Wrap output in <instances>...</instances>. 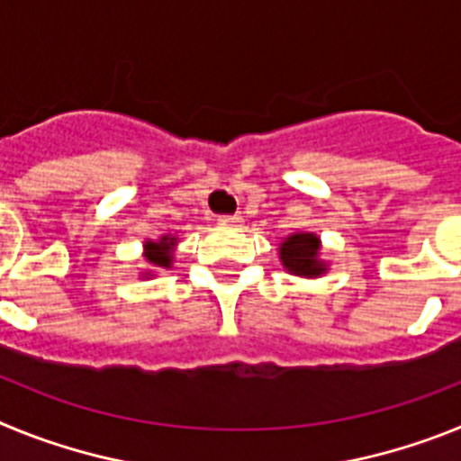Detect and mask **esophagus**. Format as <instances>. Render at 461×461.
<instances>
[{
	"instance_id": "34e87169",
	"label": "esophagus",
	"mask_w": 461,
	"mask_h": 461,
	"mask_svg": "<svg viewBox=\"0 0 461 461\" xmlns=\"http://www.w3.org/2000/svg\"><path fill=\"white\" fill-rule=\"evenodd\" d=\"M219 223H221V226H240V223H242V217H240V214H228V217H219Z\"/></svg>"
}]
</instances>
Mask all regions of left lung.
Returning a JSON list of instances; mask_svg holds the SVG:
<instances>
[{
    "label": "left lung",
    "instance_id": "left-lung-1",
    "mask_svg": "<svg viewBox=\"0 0 461 461\" xmlns=\"http://www.w3.org/2000/svg\"><path fill=\"white\" fill-rule=\"evenodd\" d=\"M321 238L309 230H295L279 242V260L293 276L319 279L330 270L328 260L321 258Z\"/></svg>",
    "mask_w": 461,
    "mask_h": 461
}]
</instances>
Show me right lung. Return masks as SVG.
<instances>
[{"label":"right lung","mask_w":461,"mask_h":461,"mask_svg":"<svg viewBox=\"0 0 461 461\" xmlns=\"http://www.w3.org/2000/svg\"><path fill=\"white\" fill-rule=\"evenodd\" d=\"M180 238L177 235H161L157 240H145L142 242V258L148 263V270L140 272V279H152L157 270H170L175 263V249H177Z\"/></svg>","instance_id":"right-lung-1"}]
</instances>
